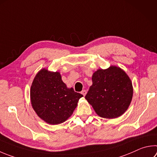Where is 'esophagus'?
<instances>
[{
    "label": "esophagus",
    "instance_id": "1",
    "mask_svg": "<svg viewBox=\"0 0 157 157\" xmlns=\"http://www.w3.org/2000/svg\"><path fill=\"white\" fill-rule=\"evenodd\" d=\"M81 93H82V95H83L84 96H85V95H86V90H82V92H81Z\"/></svg>",
    "mask_w": 157,
    "mask_h": 157
}]
</instances>
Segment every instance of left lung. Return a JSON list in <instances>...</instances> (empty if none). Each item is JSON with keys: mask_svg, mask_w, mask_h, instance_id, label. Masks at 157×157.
I'll return each mask as SVG.
<instances>
[{"mask_svg": "<svg viewBox=\"0 0 157 157\" xmlns=\"http://www.w3.org/2000/svg\"><path fill=\"white\" fill-rule=\"evenodd\" d=\"M85 96L95 113L103 118H117L126 112L132 101L133 88L129 77L121 68L111 66L98 69Z\"/></svg>", "mask_w": 157, "mask_h": 157, "instance_id": "8db88e82", "label": "left lung"}]
</instances>
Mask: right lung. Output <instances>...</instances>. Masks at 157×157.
<instances>
[{
    "label": "right lung",
    "mask_w": 157,
    "mask_h": 157,
    "mask_svg": "<svg viewBox=\"0 0 157 157\" xmlns=\"http://www.w3.org/2000/svg\"><path fill=\"white\" fill-rule=\"evenodd\" d=\"M83 95L67 88L59 72L41 69L31 86V103L40 118L47 124L64 122L72 115Z\"/></svg>",
    "instance_id": "1"
}]
</instances>
